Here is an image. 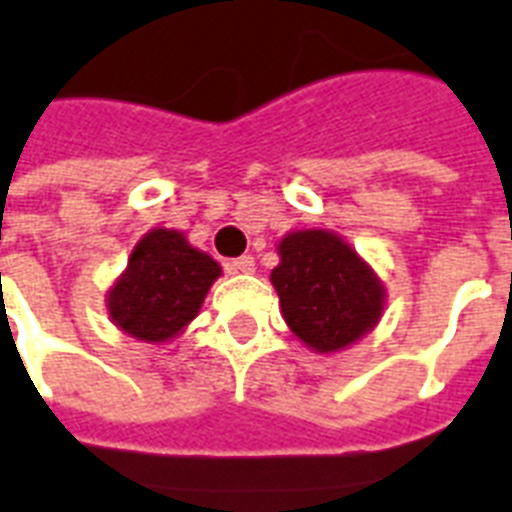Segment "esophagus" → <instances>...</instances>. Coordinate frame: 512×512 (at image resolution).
<instances>
[{"label":"esophagus","instance_id":"34e87169","mask_svg":"<svg viewBox=\"0 0 512 512\" xmlns=\"http://www.w3.org/2000/svg\"><path fill=\"white\" fill-rule=\"evenodd\" d=\"M227 272H232V275H251V272H256V261H253V256L232 259L227 261Z\"/></svg>","mask_w":512,"mask_h":512}]
</instances>
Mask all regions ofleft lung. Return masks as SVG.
I'll use <instances>...</instances> for the list:
<instances>
[{"label":"left lung","mask_w":512,"mask_h":512,"mask_svg":"<svg viewBox=\"0 0 512 512\" xmlns=\"http://www.w3.org/2000/svg\"><path fill=\"white\" fill-rule=\"evenodd\" d=\"M272 285L290 333L317 354H335L365 338L386 309L375 269L330 230H296L277 243Z\"/></svg>","instance_id":"obj_1"}]
</instances>
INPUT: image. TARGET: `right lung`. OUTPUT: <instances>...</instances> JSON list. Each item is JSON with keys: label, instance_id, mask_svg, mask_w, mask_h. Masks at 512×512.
<instances>
[{"label": "right lung", "instance_id": "right-lung-1", "mask_svg": "<svg viewBox=\"0 0 512 512\" xmlns=\"http://www.w3.org/2000/svg\"><path fill=\"white\" fill-rule=\"evenodd\" d=\"M219 275L222 267L190 245L185 232L153 227L105 296L110 322L137 341H171L198 317Z\"/></svg>", "mask_w": 512, "mask_h": 512}]
</instances>
